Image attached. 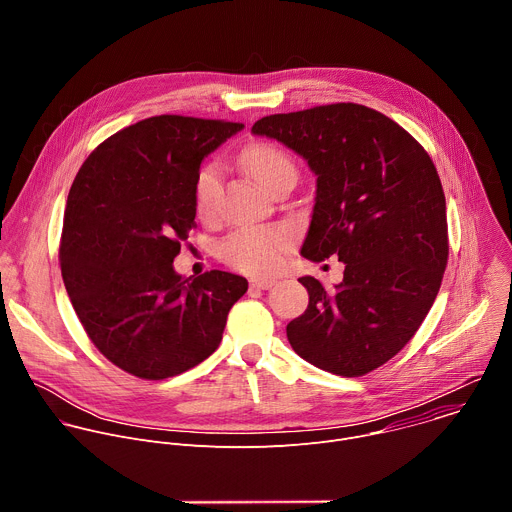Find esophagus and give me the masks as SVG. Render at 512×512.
<instances>
[{"mask_svg": "<svg viewBox=\"0 0 512 512\" xmlns=\"http://www.w3.org/2000/svg\"><path fill=\"white\" fill-rule=\"evenodd\" d=\"M271 285H275V279H271V277H255V279H251V289H269Z\"/></svg>", "mask_w": 512, "mask_h": 512, "instance_id": "obj_1", "label": "esophagus"}]
</instances>
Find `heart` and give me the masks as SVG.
<instances>
[{
  "instance_id": "obj_1",
  "label": "heart",
  "mask_w": 512,
  "mask_h": 512,
  "mask_svg": "<svg viewBox=\"0 0 512 512\" xmlns=\"http://www.w3.org/2000/svg\"><path fill=\"white\" fill-rule=\"evenodd\" d=\"M241 162L249 176L265 190H269L281 174L296 172L291 158L273 143L249 145L241 154ZM218 180H221V172L214 164H208L198 172L194 182V206L198 214L206 216L212 212L218 194ZM287 247L289 233L285 229L255 225L231 233L221 245V255L235 269L267 275L279 267L281 255Z\"/></svg>"
}]
</instances>
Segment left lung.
I'll use <instances>...</instances> for the list:
<instances>
[{
	"instance_id": "left-lung-1",
	"label": "left lung",
	"mask_w": 512,
	"mask_h": 512,
	"mask_svg": "<svg viewBox=\"0 0 512 512\" xmlns=\"http://www.w3.org/2000/svg\"><path fill=\"white\" fill-rule=\"evenodd\" d=\"M253 135L277 139L316 176L302 255L344 263L334 289L300 277L308 310L287 340L314 367L360 377L417 332L448 263L446 196L421 145L387 115L354 103L259 119Z\"/></svg>"
}]
</instances>
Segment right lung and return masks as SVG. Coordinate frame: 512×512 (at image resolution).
<instances>
[{
	"label": "right lung",
	"instance_id": "obj_1",
	"mask_svg": "<svg viewBox=\"0 0 512 512\" xmlns=\"http://www.w3.org/2000/svg\"><path fill=\"white\" fill-rule=\"evenodd\" d=\"M243 127L180 115L137 121L105 139L70 186L64 287L93 344L129 375L160 381L196 367L247 291L241 275L182 277L172 265L196 227L202 160Z\"/></svg>",
	"mask_w": 512,
	"mask_h": 512
}]
</instances>
